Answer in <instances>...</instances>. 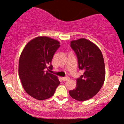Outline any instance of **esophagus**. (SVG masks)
I'll return each mask as SVG.
<instances>
[{
  "label": "esophagus",
  "mask_w": 124,
  "mask_h": 124,
  "mask_svg": "<svg viewBox=\"0 0 124 124\" xmlns=\"http://www.w3.org/2000/svg\"><path fill=\"white\" fill-rule=\"evenodd\" d=\"M70 78L69 77H65V78H62V80L63 81H67L68 80H69Z\"/></svg>",
  "instance_id": "1"
}]
</instances>
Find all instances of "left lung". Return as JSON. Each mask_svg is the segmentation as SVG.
<instances>
[{
    "label": "left lung",
    "mask_w": 124,
    "mask_h": 124,
    "mask_svg": "<svg viewBox=\"0 0 124 124\" xmlns=\"http://www.w3.org/2000/svg\"><path fill=\"white\" fill-rule=\"evenodd\" d=\"M78 61V66L84 72L76 79V87L69 91L74 99L80 101L92 99L103 86L106 76L104 61L101 51L94 44L85 38L70 42Z\"/></svg>",
    "instance_id": "1"
}]
</instances>
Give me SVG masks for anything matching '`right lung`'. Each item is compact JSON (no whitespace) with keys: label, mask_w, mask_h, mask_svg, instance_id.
<instances>
[{"label":"right lung","mask_w":124,"mask_h":124,"mask_svg":"<svg viewBox=\"0 0 124 124\" xmlns=\"http://www.w3.org/2000/svg\"><path fill=\"white\" fill-rule=\"evenodd\" d=\"M59 44L47 37H37L27 44L21 54L18 75L23 87L27 93L38 100L52 97L60 84L56 75L45 71L46 68L52 69L51 62Z\"/></svg>","instance_id":"1"}]
</instances>
